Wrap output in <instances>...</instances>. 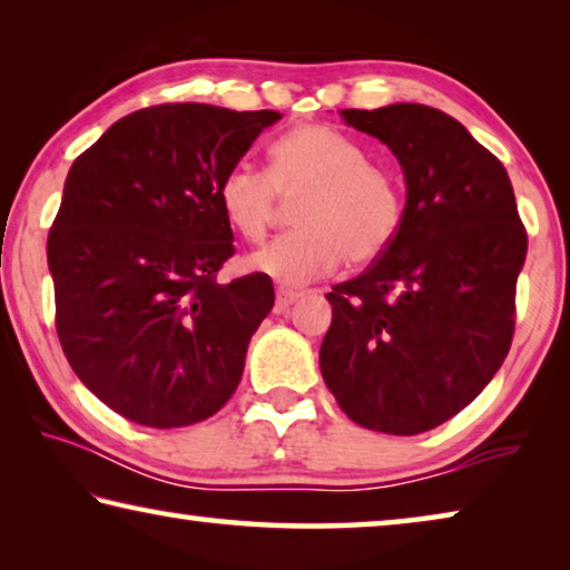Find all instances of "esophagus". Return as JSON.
Instances as JSON below:
<instances>
[{"instance_id": "obj_1", "label": "esophagus", "mask_w": 570, "mask_h": 570, "mask_svg": "<svg viewBox=\"0 0 570 570\" xmlns=\"http://www.w3.org/2000/svg\"><path fill=\"white\" fill-rule=\"evenodd\" d=\"M298 296H302V292H294V288H286V286L276 288V312L284 314L286 308L292 306Z\"/></svg>"}]
</instances>
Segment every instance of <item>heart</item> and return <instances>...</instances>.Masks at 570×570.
<instances>
[{
    "instance_id": "heart-1",
    "label": "heart",
    "mask_w": 570,
    "mask_h": 570,
    "mask_svg": "<svg viewBox=\"0 0 570 570\" xmlns=\"http://www.w3.org/2000/svg\"><path fill=\"white\" fill-rule=\"evenodd\" d=\"M294 230L248 256V266L284 284L330 274L346 258L362 266L397 238L404 198L394 173L350 135L308 122L268 146V170L238 163L218 183V208L236 234L258 244L274 224L278 198H294Z\"/></svg>"
}]
</instances>
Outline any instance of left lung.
<instances>
[{"mask_svg":"<svg viewBox=\"0 0 570 570\" xmlns=\"http://www.w3.org/2000/svg\"><path fill=\"white\" fill-rule=\"evenodd\" d=\"M342 118L394 153L407 204L392 246L326 294L322 377L362 428L420 435L468 407L508 356L528 234L503 163L448 112L394 102Z\"/></svg>","mask_w":570,"mask_h":570,"instance_id":"left-lung-1","label":"left lung"}]
</instances>
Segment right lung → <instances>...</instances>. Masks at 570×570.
<instances>
[{
    "mask_svg": "<svg viewBox=\"0 0 570 570\" xmlns=\"http://www.w3.org/2000/svg\"><path fill=\"white\" fill-rule=\"evenodd\" d=\"M276 110L168 102L130 112L72 163L47 238L55 324L95 397L146 428H186L236 392L274 306L266 274L228 284L218 183Z\"/></svg>",
    "mask_w": 570,
    "mask_h": 570,
    "instance_id": "obj_1",
    "label": "right lung"
}]
</instances>
